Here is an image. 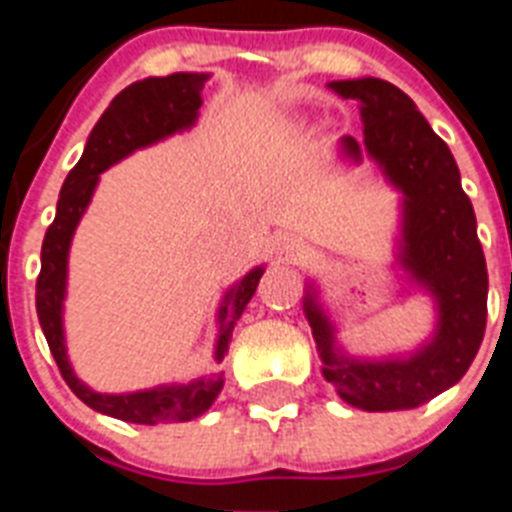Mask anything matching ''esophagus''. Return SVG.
<instances>
[{
	"mask_svg": "<svg viewBox=\"0 0 512 512\" xmlns=\"http://www.w3.org/2000/svg\"><path fill=\"white\" fill-rule=\"evenodd\" d=\"M276 252H279L281 260H297V255L303 252V239L297 233H281L276 239Z\"/></svg>",
	"mask_w": 512,
	"mask_h": 512,
	"instance_id": "obj_1",
	"label": "esophagus"
}]
</instances>
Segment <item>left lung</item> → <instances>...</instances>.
<instances>
[{
    "label": "left lung",
    "instance_id": "1",
    "mask_svg": "<svg viewBox=\"0 0 512 512\" xmlns=\"http://www.w3.org/2000/svg\"><path fill=\"white\" fill-rule=\"evenodd\" d=\"M329 87L356 100L364 122V138L345 135L340 154L353 164L369 156L401 191L396 260L412 284L433 297L438 321L433 337L409 356L356 358L337 345V327L313 284L305 289V316L324 364L321 374L345 404L364 412L414 409L460 382L484 340L489 273L476 212L462 191L452 151L406 92L374 76Z\"/></svg>",
    "mask_w": 512,
    "mask_h": 512
}]
</instances>
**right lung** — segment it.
I'll list each match as a JSON object with an SVG mask.
<instances>
[{
    "instance_id": "right-lung-1",
    "label": "right lung",
    "mask_w": 512,
    "mask_h": 512,
    "mask_svg": "<svg viewBox=\"0 0 512 512\" xmlns=\"http://www.w3.org/2000/svg\"><path fill=\"white\" fill-rule=\"evenodd\" d=\"M209 74H170L148 76L143 82L130 84L111 100L98 124L92 127L82 159L68 172L66 183L60 188L55 220L44 233L42 241V271L36 279V316L58 364L63 380L84 404L100 414L116 417L138 425H156V422H188L199 417L212 406L217 393L223 390V372L191 380L188 385H159V388L135 390V393H98L87 388L71 369L66 353V335H63V300H66L68 276V249L84 209L90 204L92 193L98 188L100 172L111 164L122 162L138 148L154 146L159 140L170 138L175 132L188 130L196 122L201 108V90ZM263 265L233 284L225 292L220 311H217V342L215 361L220 364L228 353L233 327L241 319L263 276Z\"/></svg>"
}]
</instances>
